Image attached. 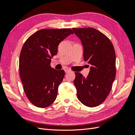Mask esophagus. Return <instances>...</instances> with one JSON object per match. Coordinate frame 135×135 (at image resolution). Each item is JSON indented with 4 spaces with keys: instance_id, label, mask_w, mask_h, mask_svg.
I'll list each match as a JSON object with an SVG mask.
<instances>
[{
    "instance_id": "1",
    "label": "esophagus",
    "mask_w": 135,
    "mask_h": 135,
    "mask_svg": "<svg viewBox=\"0 0 135 135\" xmlns=\"http://www.w3.org/2000/svg\"><path fill=\"white\" fill-rule=\"evenodd\" d=\"M65 73H69V72H70L71 70H70V69H65Z\"/></svg>"
}]
</instances>
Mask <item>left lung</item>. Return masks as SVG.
I'll return each instance as SVG.
<instances>
[{"instance_id":"1","label":"left lung","mask_w":135,"mask_h":135,"mask_svg":"<svg viewBox=\"0 0 135 135\" xmlns=\"http://www.w3.org/2000/svg\"><path fill=\"white\" fill-rule=\"evenodd\" d=\"M73 30L81 40L84 60L92 66L87 78L75 73L78 99L88 107H96L107 99L115 79V50L107 36L95 28H73Z\"/></svg>"}]
</instances>
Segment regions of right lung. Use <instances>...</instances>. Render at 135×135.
Wrapping results in <instances>:
<instances>
[{"instance_id": "right-lung-1", "label": "right lung", "mask_w": 135, "mask_h": 135, "mask_svg": "<svg viewBox=\"0 0 135 135\" xmlns=\"http://www.w3.org/2000/svg\"><path fill=\"white\" fill-rule=\"evenodd\" d=\"M70 28L42 29L24 43L19 59L20 76L24 92L30 103L45 108L54 103L65 75L63 70L51 66L60 42L73 34Z\"/></svg>"}]
</instances>
